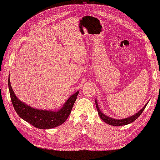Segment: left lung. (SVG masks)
Masks as SVG:
<instances>
[{
    "instance_id": "left-lung-1",
    "label": "left lung",
    "mask_w": 160,
    "mask_h": 160,
    "mask_svg": "<svg viewBox=\"0 0 160 160\" xmlns=\"http://www.w3.org/2000/svg\"><path fill=\"white\" fill-rule=\"evenodd\" d=\"M148 102L144 105V107L142 108L141 110L139 111L138 113H135L133 115H131V117H128L127 118H124V119H121V120H117V119H114L107 116V115H104L102 112L99 107H98V104L97 101L96 100V108L97 111L98 112V115H99L100 118L105 123H107L109 125L111 126H123V125H127L130 123H132V122H134L137 118H138V117L142 114V112L144 110V108L147 107V105L148 104Z\"/></svg>"
}]
</instances>
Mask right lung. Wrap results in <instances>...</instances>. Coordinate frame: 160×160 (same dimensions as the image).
Instances as JSON below:
<instances>
[{
    "instance_id": "obj_1",
    "label": "right lung",
    "mask_w": 160,
    "mask_h": 160,
    "mask_svg": "<svg viewBox=\"0 0 160 160\" xmlns=\"http://www.w3.org/2000/svg\"><path fill=\"white\" fill-rule=\"evenodd\" d=\"M8 87L12 102L17 114L22 120L40 129L55 128L63 124L71 113L79 93V91H77L69 97L58 111H49L34 108L19 100L12 89L9 77Z\"/></svg>"
}]
</instances>
